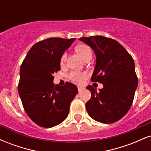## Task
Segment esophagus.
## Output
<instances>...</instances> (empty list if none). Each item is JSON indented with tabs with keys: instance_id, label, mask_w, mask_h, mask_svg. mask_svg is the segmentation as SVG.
<instances>
[{
	"instance_id": "esophagus-1",
	"label": "esophagus",
	"mask_w": 151,
	"mask_h": 151,
	"mask_svg": "<svg viewBox=\"0 0 151 151\" xmlns=\"http://www.w3.org/2000/svg\"><path fill=\"white\" fill-rule=\"evenodd\" d=\"M83 89H84V88H83V87H80V86H78V91H79V92H81V91H82Z\"/></svg>"
}]
</instances>
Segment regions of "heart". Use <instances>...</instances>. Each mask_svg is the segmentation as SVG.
Instances as JSON below:
<instances>
[{
  "label": "heart",
  "instance_id": "obj_1",
  "mask_svg": "<svg viewBox=\"0 0 151 151\" xmlns=\"http://www.w3.org/2000/svg\"><path fill=\"white\" fill-rule=\"evenodd\" d=\"M76 51L77 52V53L80 55L81 58L84 60H85L86 59L89 58H91V55H92L91 48L88 45L84 44H81L78 45L76 47ZM66 60H67V53L65 52L63 53V55L61 57V59H60V65H65ZM86 77H87L86 73H80V72H71L70 74H69V78H70V80H72L75 83H77V84L82 83L83 80L84 79H86Z\"/></svg>",
  "mask_w": 151,
  "mask_h": 151
}]
</instances>
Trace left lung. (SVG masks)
I'll return each instance as SVG.
<instances>
[{
	"label": "left lung",
	"instance_id": "8db88e82",
	"mask_svg": "<svg viewBox=\"0 0 151 151\" xmlns=\"http://www.w3.org/2000/svg\"><path fill=\"white\" fill-rule=\"evenodd\" d=\"M89 45L96 57L91 79L103 84L99 91L91 85L86 89L91 96L86 103L89 115L103 124L120 120L132 105L138 86V77L131 55L119 42L104 36L81 37Z\"/></svg>",
	"mask_w": 151,
	"mask_h": 151
}]
</instances>
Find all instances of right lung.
Instances as JSON below:
<instances>
[{"label": "right lung", "instance_id": "1", "mask_svg": "<svg viewBox=\"0 0 151 151\" xmlns=\"http://www.w3.org/2000/svg\"><path fill=\"white\" fill-rule=\"evenodd\" d=\"M75 38H47L34 45L22 62L18 93L25 111L38 126L51 128L68 116L78 92L70 82L55 85L53 74L60 70V59Z\"/></svg>", "mask_w": 151, "mask_h": 151}]
</instances>
